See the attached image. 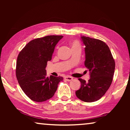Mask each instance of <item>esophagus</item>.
<instances>
[{
  "label": "esophagus",
  "instance_id": "obj_1",
  "mask_svg": "<svg viewBox=\"0 0 130 130\" xmlns=\"http://www.w3.org/2000/svg\"><path fill=\"white\" fill-rule=\"evenodd\" d=\"M64 79H65V80H66L67 81H71L73 80V77H71V76H65Z\"/></svg>",
  "mask_w": 130,
  "mask_h": 130
}]
</instances>
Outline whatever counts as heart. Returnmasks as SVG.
<instances>
[{"label":"heart","mask_w":130,"mask_h":130,"mask_svg":"<svg viewBox=\"0 0 130 130\" xmlns=\"http://www.w3.org/2000/svg\"><path fill=\"white\" fill-rule=\"evenodd\" d=\"M80 47V44L79 41H77V40L73 41L72 42V47Z\"/></svg>","instance_id":"b5f03b06"}]
</instances>
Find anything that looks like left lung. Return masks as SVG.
<instances>
[{"label": "left lung", "instance_id": "obj_1", "mask_svg": "<svg viewBox=\"0 0 130 130\" xmlns=\"http://www.w3.org/2000/svg\"><path fill=\"white\" fill-rule=\"evenodd\" d=\"M81 39L85 45V66L89 71L90 79L88 82L79 79L81 87L76 95L81 101L92 102L101 98L111 86L115 63L105 42L85 36Z\"/></svg>", "mask_w": 130, "mask_h": 130}]
</instances>
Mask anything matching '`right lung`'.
<instances>
[{
    "label": "right lung",
    "mask_w": 130,
    "mask_h": 130,
    "mask_svg": "<svg viewBox=\"0 0 130 130\" xmlns=\"http://www.w3.org/2000/svg\"><path fill=\"white\" fill-rule=\"evenodd\" d=\"M62 35H48L28 42L18 56L16 76L21 89L35 102H44L54 96L62 77L47 76L46 66Z\"/></svg>",
    "instance_id": "obj_1"
}]
</instances>
